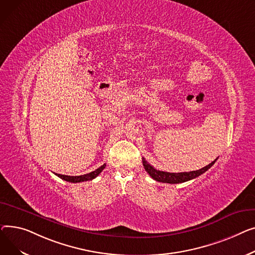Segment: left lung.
I'll return each mask as SVG.
<instances>
[{
    "label": "left lung",
    "mask_w": 255,
    "mask_h": 255,
    "mask_svg": "<svg viewBox=\"0 0 255 255\" xmlns=\"http://www.w3.org/2000/svg\"><path fill=\"white\" fill-rule=\"evenodd\" d=\"M217 159V158H216ZM215 160H213L211 163H209L208 166L197 170V171H191V172H183V173H169V172H163L154 169L151 164H149L145 158L142 159L143 161V166L146 170V172L150 175L152 179H154L155 181L162 182V183H171V184H176V183H183L186 181L191 180V179H194L199 177L200 175L204 174L206 171L210 169L213 164L215 163Z\"/></svg>",
    "instance_id": "1"
}]
</instances>
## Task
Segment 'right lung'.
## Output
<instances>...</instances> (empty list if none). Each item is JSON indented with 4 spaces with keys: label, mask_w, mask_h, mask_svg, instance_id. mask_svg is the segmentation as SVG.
Segmentation results:
<instances>
[{
    "label": "right lung",
    "mask_w": 255,
    "mask_h": 255,
    "mask_svg": "<svg viewBox=\"0 0 255 255\" xmlns=\"http://www.w3.org/2000/svg\"><path fill=\"white\" fill-rule=\"evenodd\" d=\"M106 167V164H103L99 169H97L94 172H91L88 174L85 175H80V176H68V175H61V174H55L57 175L59 178H62L63 180L68 181V182H72V183H77V182H83V181H89V180H93L97 176L100 175V173L105 169Z\"/></svg>",
    "instance_id": "add662e5"
}]
</instances>
